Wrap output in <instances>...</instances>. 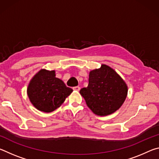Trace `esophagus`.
<instances>
[{
  "label": "esophagus",
  "instance_id": "1",
  "mask_svg": "<svg viewBox=\"0 0 159 159\" xmlns=\"http://www.w3.org/2000/svg\"><path fill=\"white\" fill-rule=\"evenodd\" d=\"M73 90H76V91H79L80 90V88L79 87V86H76V87L73 88Z\"/></svg>",
  "mask_w": 159,
  "mask_h": 159
}]
</instances>
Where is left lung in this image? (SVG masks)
<instances>
[{
  "label": "left lung",
  "mask_w": 159,
  "mask_h": 159,
  "mask_svg": "<svg viewBox=\"0 0 159 159\" xmlns=\"http://www.w3.org/2000/svg\"><path fill=\"white\" fill-rule=\"evenodd\" d=\"M87 88L80 90L86 104L94 114L105 116L122 106L128 95V85L120 75L108 65L90 71Z\"/></svg>",
  "instance_id": "left-lung-1"
}]
</instances>
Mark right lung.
I'll use <instances>...</instances> for the list:
<instances>
[{"mask_svg": "<svg viewBox=\"0 0 159 159\" xmlns=\"http://www.w3.org/2000/svg\"><path fill=\"white\" fill-rule=\"evenodd\" d=\"M55 71L42 69L34 75L27 87L29 100L35 108L43 112H52L60 107L73 90L55 77Z\"/></svg>", "mask_w": 159, "mask_h": 159, "instance_id": "1", "label": "right lung"}]
</instances>
